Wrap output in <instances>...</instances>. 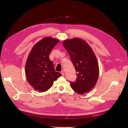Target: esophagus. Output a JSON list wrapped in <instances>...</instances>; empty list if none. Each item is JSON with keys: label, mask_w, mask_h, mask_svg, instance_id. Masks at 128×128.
I'll use <instances>...</instances> for the list:
<instances>
[{"label": "esophagus", "mask_w": 128, "mask_h": 128, "mask_svg": "<svg viewBox=\"0 0 128 128\" xmlns=\"http://www.w3.org/2000/svg\"><path fill=\"white\" fill-rule=\"evenodd\" d=\"M61 74H62V76H64V71L63 70H62V71L61 72Z\"/></svg>", "instance_id": "1"}]
</instances>
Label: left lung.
<instances>
[{
    "label": "left lung",
    "instance_id": "1",
    "mask_svg": "<svg viewBox=\"0 0 128 128\" xmlns=\"http://www.w3.org/2000/svg\"><path fill=\"white\" fill-rule=\"evenodd\" d=\"M63 44L76 71V81L69 82L72 88L80 94L89 92L95 86L99 76V66L94 52L80 38L67 40Z\"/></svg>",
    "mask_w": 128,
    "mask_h": 128
}]
</instances>
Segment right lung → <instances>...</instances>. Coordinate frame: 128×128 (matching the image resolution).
Instances as JSON below:
<instances>
[{"label":"right lung","mask_w":128,"mask_h":128,"mask_svg":"<svg viewBox=\"0 0 128 128\" xmlns=\"http://www.w3.org/2000/svg\"><path fill=\"white\" fill-rule=\"evenodd\" d=\"M59 40L46 37L36 43L28 57L25 74L30 84L36 90L43 92L48 90L54 80L61 76L60 72L54 70L49 55Z\"/></svg>","instance_id":"1"}]
</instances>
